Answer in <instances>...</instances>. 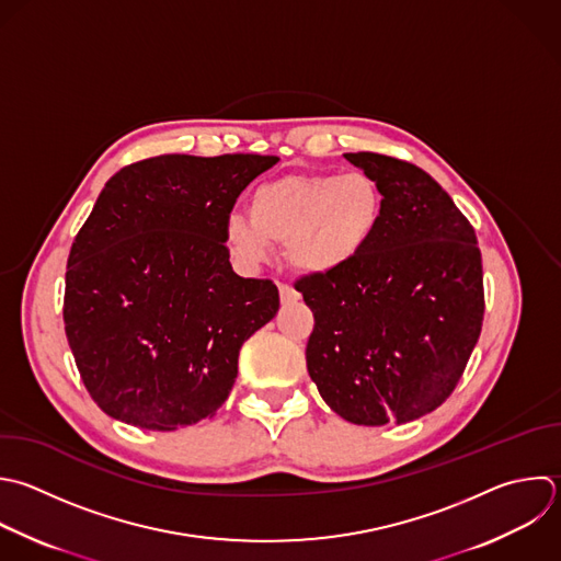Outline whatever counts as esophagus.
I'll use <instances>...</instances> for the list:
<instances>
[{"instance_id": "obj_1", "label": "esophagus", "mask_w": 561, "mask_h": 561, "mask_svg": "<svg viewBox=\"0 0 561 561\" xmlns=\"http://www.w3.org/2000/svg\"><path fill=\"white\" fill-rule=\"evenodd\" d=\"M278 294H280V302L283 305H294L300 296H298V291L291 287V285H287V283H280L278 285Z\"/></svg>"}]
</instances>
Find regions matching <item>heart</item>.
Instances as JSON below:
<instances>
[{
  "label": "heart",
  "mask_w": 561,
  "mask_h": 561,
  "mask_svg": "<svg viewBox=\"0 0 561 561\" xmlns=\"http://www.w3.org/2000/svg\"><path fill=\"white\" fill-rule=\"evenodd\" d=\"M239 213L224 221L232 256L256 267L272 245L287 250L289 265L307 276H333L355 265L383 221L381 186L364 171L283 175L256 186Z\"/></svg>",
  "instance_id": "heart-1"
}]
</instances>
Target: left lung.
<instances>
[{
  "label": "left lung",
  "mask_w": 561,
  "mask_h": 561,
  "mask_svg": "<svg viewBox=\"0 0 561 561\" xmlns=\"http://www.w3.org/2000/svg\"><path fill=\"white\" fill-rule=\"evenodd\" d=\"M383 193L381 228L342 274L298 280L316 327L307 370L355 425H397L436 410L478 342L484 294L476 234L419 167L344 153Z\"/></svg>",
  "instance_id": "1"
}]
</instances>
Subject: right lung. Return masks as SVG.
Returning <instances> with one entry per match:
<instances>
[{"mask_svg":"<svg viewBox=\"0 0 561 561\" xmlns=\"http://www.w3.org/2000/svg\"><path fill=\"white\" fill-rule=\"evenodd\" d=\"M274 156H158L121 169L77 234L66 335L99 408L171 432L228 399L243 342L278 311L272 280L241 278L224 241L241 191Z\"/></svg>","mask_w":561,"mask_h":561,"instance_id":"1","label":"right lung"}]
</instances>
